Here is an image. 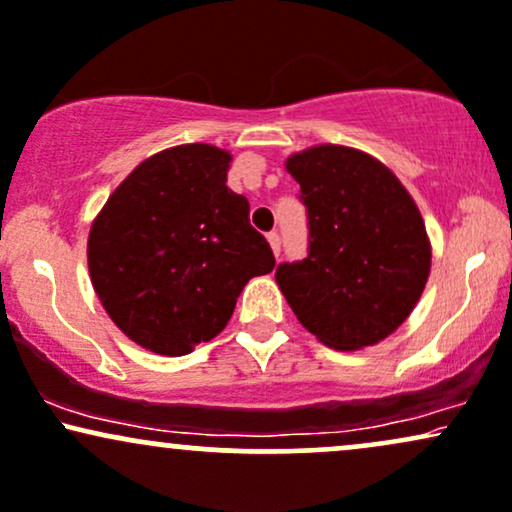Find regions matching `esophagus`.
I'll use <instances>...</instances> for the list:
<instances>
[{
  "mask_svg": "<svg viewBox=\"0 0 512 512\" xmlns=\"http://www.w3.org/2000/svg\"><path fill=\"white\" fill-rule=\"evenodd\" d=\"M267 240H269V245H272V250H274V255L279 257L281 255V236L276 231H272V233H267Z\"/></svg>",
  "mask_w": 512,
  "mask_h": 512,
  "instance_id": "1",
  "label": "esophagus"
}]
</instances>
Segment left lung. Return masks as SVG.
<instances>
[{"label":"left lung","instance_id":"left-lung-1","mask_svg":"<svg viewBox=\"0 0 512 512\" xmlns=\"http://www.w3.org/2000/svg\"><path fill=\"white\" fill-rule=\"evenodd\" d=\"M288 174L307 209V255L281 262L276 283L310 334L336 350L374 346L408 319L432 267L408 190L365 152L319 145Z\"/></svg>","mask_w":512,"mask_h":512}]
</instances>
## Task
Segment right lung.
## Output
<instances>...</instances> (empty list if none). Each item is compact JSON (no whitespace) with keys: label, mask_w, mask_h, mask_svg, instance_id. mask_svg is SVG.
<instances>
[{"label":"right lung","mask_w":512,"mask_h":512,"mask_svg":"<svg viewBox=\"0 0 512 512\" xmlns=\"http://www.w3.org/2000/svg\"><path fill=\"white\" fill-rule=\"evenodd\" d=\"M231 155L195 143L135 166L88 238L92 286L114 324L159 355L224 329L243 286L274 269L250 202L226 186Z\"/></svg>","instance_id":"1"}]
</instances>
